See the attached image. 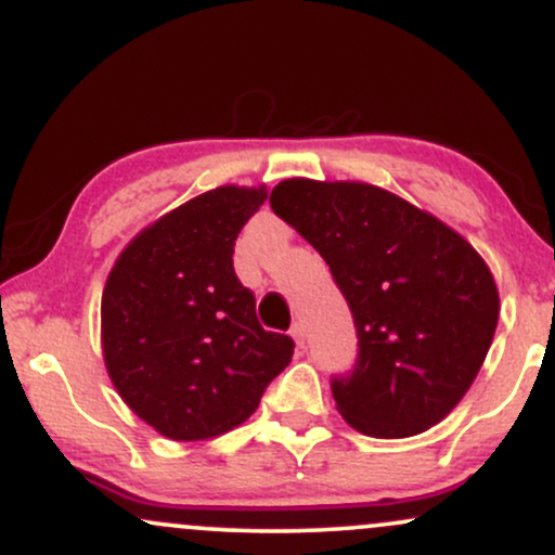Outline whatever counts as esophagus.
Segmentation results:
<instances>
[{
  "mask_svg": "<svg viewBox=\"0 0 555 555\" xmlns=\"http://www.w3.org/2000/svg\"><path fill=\"white\" fill-rule=\"evenodd\" d=\"M289 334L295 336V341H297V349H305V328H302V323H292Z\"/></svg>",
  "mask_w": 555,
  "mask_h": 555,
  "instance_id": "1",
  "label": "esophagus"
}]
</instances>
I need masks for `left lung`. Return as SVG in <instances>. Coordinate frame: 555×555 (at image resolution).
I'll list each match as a JSON object with an SVG mask.
<instances>
[{
	"label": "left lung",
	"mask_w": 555,
	"mask_h": 555,
	"mask_svg": "<svg viewBox=\"0 0 555 555\" xmlns=\"http://www.w3.org/2000/svg\"><path fill=\"white\" fill-rule=\"evenodd\" d=\"M271 208L321 253L352 313L358 358L331 378L344 420L373 438L441 423L473 386L499 323L486 260L373 184L284 180Z\"/></svg>",
	"instance_id": "obj_1"
}]
</instances>
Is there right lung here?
Here are the masks:
<instances>
[{"label":"right lung","instance_id":"right-lung-1","mask_svg":"<svg viewBox=\"0 0 555 555\" xmlns=\"http://www.w3.org/2000/svg\"><path fill=\"white\" fill-rule=\"evenodd\" d=\"M266 190L216 188L140 232L106 279L101 341L119 397L175 441L245 423L295 354L234 273V240Z\"/></svg>","mask_w":555,"mask_h":555}]
</instances>
